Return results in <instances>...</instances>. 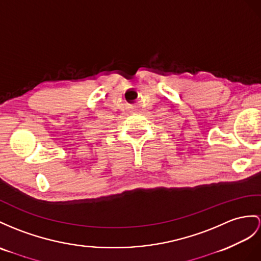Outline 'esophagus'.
<instances>
[{"mask_svg":"<svg viewBox=\"0 0 261 261\" xmlns=\"http://www.w3.org/2000/svg\"><path fill=\"white\" fill-rule=\"evenodd\" d=\"M135 107H136V106H134V105H129V106H128V110L133 111V110H135Z\"/></svg>","mask_w":261,"mask_h":261,"instance_id":"34e87169","label":"esophagus"}]
</instances>
